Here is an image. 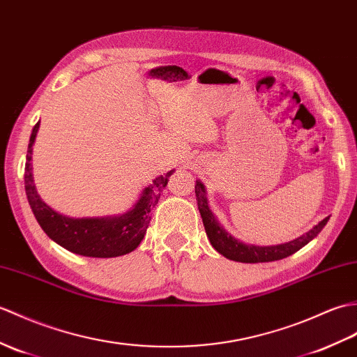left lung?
I'll return each instance as SVG.
<instances>
[{"instance_id": "1", "label": "left lung", "mask_w": 357, "mask_h": 357, "mask_svg": "<svg viewBox=\"0 0 357 357\" xmlns=\"http://www.w3.org/2000/svg\"><path fill=\"white\" fill-rule=\"evenodd\" d=\"M195 193H196L197 208H199V213H201V218L205 227V233L208 236L213 248L223 257H227V259L234 260V261L266 263V261L286 259V257L300 251L303 246H305L310 240L317 237L322 231V228L327 225V222L330 219V218H326L324 220H321L318 225H314L310 231H307V233L291 240V242L287 243L272 245V246L246 245L231 236L229 233H227L225 228L220 225L216 216H214L213 211L210 210L208 202H206L205 187L201 181H196Z\"/></svg>"}]
</instances>
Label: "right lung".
Instances as JSON below:
<instances>
[{
  "label": "right lung",
  "mask_w": 357,
  "mask_h": 357,
  "mask_svg": "<svg viewBox=\"0 0 357 357\" xmlns=\"http://www.w3.org/2000/svg\"><path fill=\"white\" fill-rule=\"evenodd\" d=\"M38 129L39 121L35 124L30 135L24 184H26V195L31 211L45 234L65 250L84 257L111 259V257H120L134 251L144 238L149 222H151V211L158 204L162 188L167 185L170 175L175 170L155 178L152 184L143 190L137 204L120 216L82 219L63 216L50 208L39 197L33 184L30 161Z\"/></svg>",
  "instance_id": "add662e5"
}]
</instances>
